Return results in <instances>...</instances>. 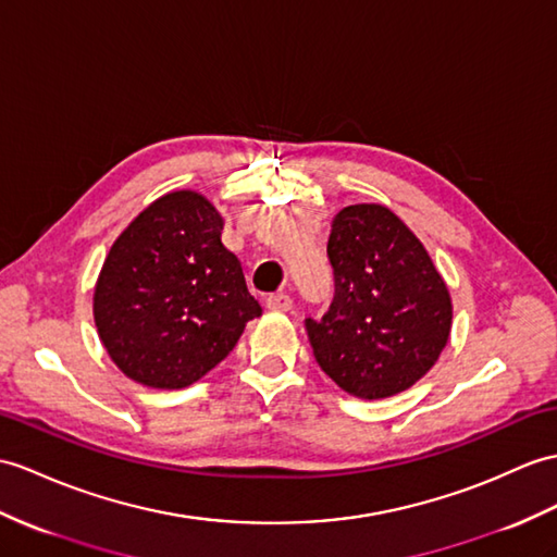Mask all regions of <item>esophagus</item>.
I'll list each match as a JSON object with an SVG mask.
<instances>
[{
  "mask_svg": "<svg viewBox=\"0 0 557 557\" xmlns=\"http://www.w3.org/2000/svg\"><path fill=\"white\" fill-rule=\"evenodd\" d=\"M265 306L270 308V310H292V306H294V301H292V296L289 294H284V292H277V294H270L268 299H265Z\"/></svg>",
  "mask_w": 557,
  "mask_h": 557,
  "instance_id": "34e87169",
  "label": "esophagus"
}]
</instances>
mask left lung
Listing matches in <instances>:
<instances>
[{
    "instance_id": "obj_1",
    "label": "left lung",
    "mask_w": 557,
    "mask_h": 557,
    "mask_svg": "<svg viewBox=\"0 0 557 557\" xmlns=\"http://www.w3.org/2000/svg\"><path fill=\"white\" fill-rule=\"evenodd\" d=\"M334 301L306 320L322 372L356 398L410 389L442 356L454 322L444 277L412 230L382 203L332 218Z\"/></svg>"
}]
</instances>
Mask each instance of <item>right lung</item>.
<instances>
[{
	"mask_svg": "<svg viewBox=\"0 0 557 557\" xmlns=\"http://www.w3.org/2000/svg\"><path fill=\"white\" fill-rule=\"evenodd\" d=\"M223 215L194 189L149 203L113 247L95 284V325L119 370L151 389H185L263 313L239 258L220 242Z\"/></svg>",
	"mask_w": 557,
	"mask_h": 557,
	"instance_id": "add662e5",
	"label": "right lung"
}]
</instances>
